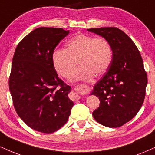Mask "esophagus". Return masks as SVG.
<instances>
[{"label": "esophagus", "instance_id": "obj_1", "mask_svg": "<svg viewBox=\"0 0 155 155\" xmlns=\"http://www.w3.org/2000/svg\"><path fill=\"white\" fill-rule=\"evenodd\" d=\"M75 99H76V100H79V99H80V96H79L78 95H76Z\"/></svg>", "mask_w": 155, "mask_h": 155}]
</instances>
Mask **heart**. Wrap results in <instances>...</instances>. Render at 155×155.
I'll list each match as a JSON object with an SVG mask.
<instances>
[{
  "mask_svg": "<svg viewBox=\"0 0 155 155\" xmlns=\"http://www.w3.org/2000/svg\"><path fill=\"white\" fill-rule=\"evenodd\" d=\"M112 58L111 47L106 38L79 33L68 41L65 49L54 51L52 63L57 73L68 79L79 62L81 66L72 79L89 81L94 75L104 74L111 65Z\"/></svg>",
  "mask_w": 155,
  "mask_h": 155,
  "instance_id": "heart-1",
  "label": "heart"
}]
</instances>
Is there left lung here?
<instances>
[{
  "label": "left lung",
  "mask_w": 155,
  "mask_h": 155,
  "mask_svg": "<svg viewBox=\"0 0 155 155\" xmlns=\"http://www.w3.org/2000/svg\"><path fill=\"white\" fill-rule=\"evenodd\" d=\"M87 31L106 38L113 51L111 65L91 93L100 100L92 116L106 127H121L136 116L144 101L147 74L141 55L131 38L119 28Z\"/></svg>",
  "instance_id": "left-lung-1"
}]
</instances>
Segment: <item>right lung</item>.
I'll use <instances>...</instances> for the list:
<instances>
[{
	"instance_id": "add662e5",
	"label": "right lung",
	"mask_w": 155,
	"mask_h": 155,
	"mask_svg": "<svg viewBox=\"0 0 155 155\" xmlns=\"http://www.w3.org/2000/svg\"><path fill=\"white\" fill-rule=\"evenodd\" d=\"M68 33L63 28H36L18 44L12 59L8 85L14 107L38 132L61 128L74 106L68 95L71 87L58 77L52 63L55 47Z\"/></svg>"
}]
</instances>
